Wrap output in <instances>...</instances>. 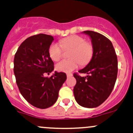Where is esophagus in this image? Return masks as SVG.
<instances>
[{
  "label": "esophagus",
  "mask_w": 133,
  "mask_h": 133,
  "mask_svg": "<svg viewBox=\"0 0 133 133\" xmlns=\"http://www.w3.org/2000/svg\"><path fill=\"white\" fill-rule=\"evenodd\" d=\"M71 76H72V74L71 73L67 74V77H68V78H70V77H71Z\"/></svg>",
  "instance_id": "esophagus-1"
}]
</instances>
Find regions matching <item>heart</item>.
<instances>
[{"mask_svg": "<svg viewBox=\"0 0 133 133\" xmlns=\"http://www.w3.org/2000/svg\"><path fill=\"white\" fill-rule=\"evenodd\" d=\"M60 46L54 43L49 49V54L53 61H57L62 56V48L64 50L71 49L69 53L70 59L62 60L56 65V69L60 72H70L76 69L79 64L86 65L91 59L93 54L92 45L85 42L81 36L72 35L60 40Z\"/></svg>", "mask_w": 133, "mask_h": 133, "instance_id": "obj_1", "label": "heart"}]
</instances>
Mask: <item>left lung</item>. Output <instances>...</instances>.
<instances>
[{"mask_svg":"<svg viewBox=\"0 0 133 133\" xmlns=\"http://www.w3.org/2000/svg\"><path fill=\"white\" fill-rule=\"evenodd\" d=\"M90 36L93 48L92 58L87 66L78 71L88 75L74 74L76 84L73 91L76 101L86 108L98 107L111 93L117 75V58L113 45L97 32L83 31Z\"/></svg>","mask_w":133,"mask_h":133,"instance_id":"obj_1","label":"left lung"}]
</instances>
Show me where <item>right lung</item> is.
Returning a JSON list of instances; mask_svg holds the SVG:
<instances>
[{
	"label": "right lung",
	"instance_id": "obj_1",
	"mask_svg": "<svg viewBox=\"0 0 133 133\" xmlns=\"http://www.w3.org/2000/svg\"><path fill=\"white\" fill-rule=\"evenodd\" d=\"M53 36L38 34L30 36L20 45L14 59V73L20 93L34 107L44 109L53 105L59 91L66 80L64 72L45 77L54 71L49 54Z\"/></svg>",
	"mask_w": 133,
	"mask_h": 133
}]
</instances>
